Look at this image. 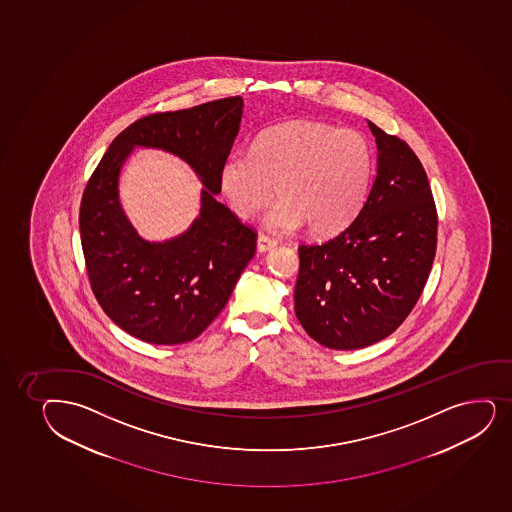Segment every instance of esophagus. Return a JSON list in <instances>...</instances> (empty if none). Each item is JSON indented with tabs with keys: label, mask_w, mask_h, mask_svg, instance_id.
<instances>
[{
	"label": "esophagus",
	"mask_w": 512,
	"mask_h": 512,
	"mask_svg": "<svg viewBox=\"0 0 512 512\" xmlns=\"http://www.w3.org/2000/svg\"><path fill=\"white\" fill-rule=\"evenodd\" d=\"M277 246V241L275 239H271L268 235L261 234L258 237V251L259 253H266V251H270L273 247Z\"/></svg>",
	"instance_id": "1"
}]
</instances>
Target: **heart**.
I'll use <instances>...</instances> for the list:
<instances>
[{
  "mask_svg": "<svg viewBox=\"0 0 512 512\" xmlns=\"http://www.w3.org/2000/svg\"><path fill=\"white\" fill-rule=\"evenodd\" d=\"M374 169L371 141L362 133L318 121H294L265 131L253 150L224 160L218 183L230 210L249 220L275 194L265 225L290 232L307 224L326 237L345 229L364 205Z\"/></svg>",
  "mask_w": 512,
  "mask_h": 512,
  "instance_id": "b5f03b06",
  "label": "heart"
}]
</instances>
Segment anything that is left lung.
<instances>
[{"label": "left lung", "mask_w": 512, "mask_h": 512, "mask_svg": "<svg viewBox=\"0 0 512 512\" xmlns=\"http://www.w3.org/2000/svg\"><path fill=\"white\" fill-rule=\"evenodd\" d=\"M377 174L353 222L299 246L295 314L307 335L357 350L391 335L412 312L437 247V210L422 162L406 141L369 121Z\"/></svg>", "instance_id": "left-lung-1"}]
</instances>
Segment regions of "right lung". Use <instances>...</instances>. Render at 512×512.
<instances>
[{
	"instance_id": "obj_1",
	"label": "right lung",
	"mask_w": 512,
	"mask_h": 512,
	"mask_svg": "<svg viewBox=\"0 0 512 512\" xmlns=\"http://www.w3.org/2000/svg\"><path fill=\"white\" fill-rule=\"evenodd\" d=\"M242 106L237 95L138 119L112 140L85 186L80 237L90 287L107 316L135 338L177 345L200 336L256 253V230L215 200ZM135 146L174 152L207 188L201 217L171 242L141 240L118 203V172Z\"/></svg>"
}]
</instances>
